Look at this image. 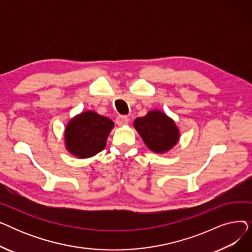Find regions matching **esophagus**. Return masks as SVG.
Listing matches in <instances>:
<instances>
[{
    "mask_svg": "<svg viewBox=\"0 0 252 252\" xmlns=\"http://www.w3.org/2000/svg\"><path fill=\"white\" fill-rule=\"evenodd\" d=\"M127 123H128V117L126 116V115H118V116L116 117V124H117L119 126H126Z\"/></svg>",
    "mask_w": 252,
    "mask_h": 252,
    "instance_id": "34e87169",
    "label": "esophagus"
}]
</instances>
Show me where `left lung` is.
I'll return each mask as SVG.
<instances>
[{
    "instance_id": "1",
    "label": "left lung",
    "mask_w": 252,
    "mask_h": 252,
    "mask_svg": "<svg viewBox=\"0 0 252 252\" xmlns=\"http://www.w3.org/2000/svg\"><path fill=\"white\" fill-rule=\"evenodd\" d=\"M134 126L146 146L154 153L169 151L180 139V130L175 122L159 110H151L145 116L138 117Z\"/></svg>"
}]
</instances>
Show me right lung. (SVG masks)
<instances>
[{"mask_svg": "<svg viewBox=\"0 0 252 252\" xmlns=\"http://www.w3.org/2000/svg\"><path fill=\"white\" fill-rule=\"evenodd\" d=\"M111 119L94 111H85L71 118L65 127V146L73 156L89 158L101 152L113 128Z\"/></svg>", "mask_w": 252, "mask_h": 252, "instance_id": "right-lung-1", "label": "right lung"}]
</instances>
